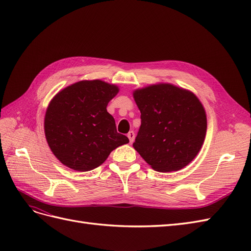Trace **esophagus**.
Wrapping results in <instances>:
<instances>
[{
  "instance_id": "1",
  "label": "esophagus",
  "mask_w": 251,
  "mask_h": 251,
  "mask_svg": "<svg viewBox=\"0 0 251 251\" xmlns=\"http://www.w3.org/2000/svg\"><path fill=\"white\" fill-rule=\"evenodd\" d=\"M127 138H128V140H130V142L132 143L134 141V139H135V133L133 131L128 132L127 133Z\"/></svg>"
}]
</instances>
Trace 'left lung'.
<instances>
[{
  "mask_svg": "<svg viewBox=\"0 0 251 251\" xmlns=\"http://www.w3.org/2000/svg\"><path fill=\"white\" fill-rule=\"evenodd\" d=\"M133 97L141 113L133 148L157 172L185 168L198 155L206 135V112L199 98L166 82L136 89Z\"/></svg>",
  "mask_w": 251,
  "mask_h": 251,
  "instance_id": "left-lung-1",
  "label": "left lung"
}]
</instances>
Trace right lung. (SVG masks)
Instances as JSON below:
<instances>
[{"instance_id":"add662e5","label":"right lung","mask_w":251,"mask_h":251,"mask_svg":"<svg viewBox=\"0 0 251 251\" xmlns=\"http://www.w3.org/2000/svg\"><path fill=\"white\" fill-rule=\"evenodd\" d=\"M118 92L116 85L100 79L80 80L52 98L45 114V136L64 165L78 172L94 170L113 150L128 143L107 111Z\"/></svg>"}]
</instances>
